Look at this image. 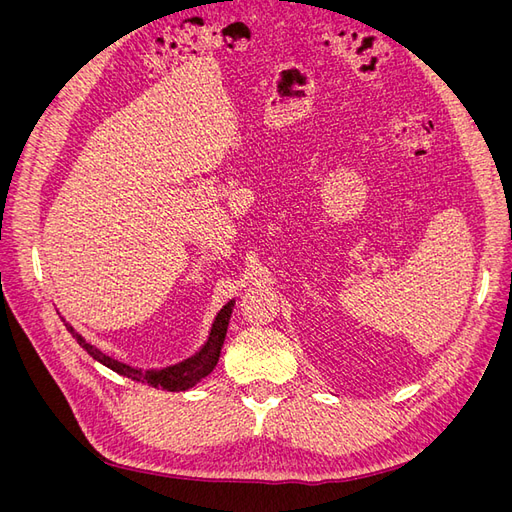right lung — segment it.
<instances>
[{
	"label": "right lung",
	"instance_id": "obj_1",
	"mask_svg": "<svg viewBox=\"0 0 512 512\" xmlns=\"http://www.w3.org/2000/svg\"><path fill=\"white\" fill-rule=\"evenodd\" d=\"M232 307H235V299L228 301L218 316H215L213 324H211V331H209V337L205 346L200 348L196 354H192L190 359H185L181 363H175V365H168V367H162V369H138V367H132V365H126V363H119L115 359H111V356L100 352L96 346H91L89 342H85V339L76 333L68 322L66 329L72 333V337L79 342V346L89 354L94 356V359L102 365H106L108 369L117 371L119 376H126L130 380H136V382H143V384H149L153 386V389H162V391H170V393H177V391H188L192 389V386H196L200 380L207 378L211 371L215 369V365H218L220 361V352H222V346H224V337H226V331H228V322H230V314H232Z\"/></svg>",
	"mask_w": 512,
	"mask_h": 512
}]
</instances>
